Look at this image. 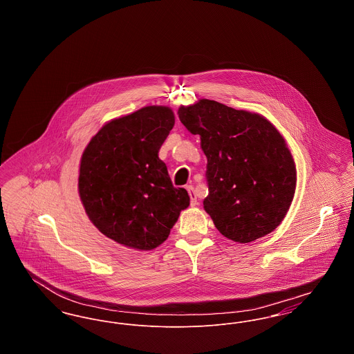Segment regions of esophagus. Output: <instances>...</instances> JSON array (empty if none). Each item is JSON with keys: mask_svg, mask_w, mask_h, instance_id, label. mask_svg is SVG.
Returning a JSON list of instances; mask_svg holds the SVG:
<instances>
[{"mask_svg": "<svg viewBox=\"0 0 354 354\" xmlns=\"http://www.w3.org/2000/svg\"><path fill=\"white\" fill-rule=\"evenodd\" d=\"M187 191H188V195H189V198H191V205H196V204H198V198H196V192H195L194 187L188 185V187H187Z\"/></svg>", "mask_w": 354, "mask_h": 354, "instance_id": "34e87169", "label": "esophagus"}]
</instances>
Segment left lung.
<instances>
[{
  "mask_svg": "<svg viewBox=\"0 0 354 354\" xmlns=\"http://www.w3.org/2000/svg\"><path fill=\"white\" fill-rule=\"evenodd\" d=\"M185 129L201 135L208 196L220 234L237 243L268 235L286 218L296 189V165L279 130L257 113L211 100L180 106Z\"/></svg>",
  "mask_w": 354,
  "mask_h": 354,
  "instance_id": "8db88e82",
  "label": "left lung"
}]
</instances>
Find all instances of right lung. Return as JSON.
<instances>
[{"instance_id":"1","label":"right lung","mask_w":354,"mask_h":354,"mask_svg":"<svg viewBox=\"0 0 354 354\" xmlns=\"http://www.w3.org/2000/svg\"><path fill=\"white\" fill-rule=\"evenodd\" d=\"M175 124L167 106H146L111 119L86 146L78 192L90 221L119 244L150 251L189 205L158 152Z\"/></svg>"}]
</instances>
